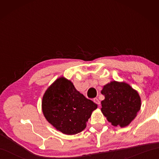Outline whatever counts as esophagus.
I'll return each instance as SVG.
<instances>
[{"instance_id": "obj_1", "label": "esophagus", "mask_w": 159, "mask_h": 159, "mask_svg": "<svg viewBox=\"0 0 159 159\" xmlns=\"http://www.w3.org/2000/svg\"><path fill=\"white\" fill-rule=\"evenodd\" d=\"M93 102H95V104H98V105H99V104H100V102H99V100L98 98H94L93 99Z\"/></svg>"}]
</instances>
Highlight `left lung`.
I'll list each match as a JSON object with an SVG mask.
<instances>
[{
    "instance_id": "left-lung-1",
    "label": "left lung",
    "mask_w": 159,
    "mask_h": 159,
    "mask_svg": "<svg viewBox=\"0 0 159 159\" xmlns=\"http://www.w3.org/2000/svg\"><path fill=\"white\" fill-rule=\"evenodd\" d=\"M101 93L105 97L101 111L108 121L121 128L130 124L140 109L138 93L127 83L116 81L104 85Z\"/></svg>"
}]
</instances>
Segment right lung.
I'll use <instances>...</instances> for the list:
<instances>
[{"mask_svg": "<svg viewBox=\"0 0 159 159\" xmlns=\"http://www.w3.org/2000/svg\"><path fill=\"white\" fill-rule=\"evenodd\" d=\"M97 107L63 77L48 88L42 101L43 113L48 121L66 134H75L84 130Z\"/></svg>", "mask_w": 159, "mask_h": 159, "instance_id": "right-lung-1", "label": "right lung"}]
</instances>
